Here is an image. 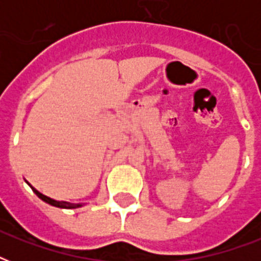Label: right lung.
I'll return each mask as SVG.
<instances>
[{
	"mask_svg": "<svg viewBox=\"0 0 261 261\" xmlns=\"http://www.w3.org/2000/svg\"><path fill=\"white\" fill-rule=\"evenodd\" d=\"M31 188H32V191H34L35 194L38 195L39 198L42 199L43 202L48 203V204H51V206L59 207V208H75V207H81V204H73V203H69V202H59V200H54V199L48 198V196H46V195L40 194L38 190H35L34 187H31Z\"/></svg>",
	"mask_w": 261,
	"mask_h": 261,
	"instance_id": "obj_1",
	"label": "right lung"
}]
</instances>
